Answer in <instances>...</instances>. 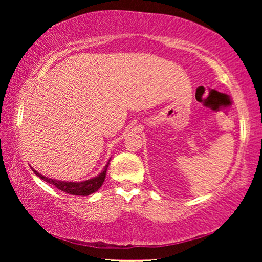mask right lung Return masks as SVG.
Returning <instances> with one entry per match:
<instances>
[{"mask_svg": "<svg viewBox=\"0 0 262 262\" xmlns=\"http://www.w3.org/2000/svg\"><path fill=\"white\" fill-rule=\"evenodd\" d=\"M110 161L106 164L105 167L103 168V171L94 177V178L84 180V181H64V180H56V179H52L48 178V177H45L39 173L38 171H35L34 168H32V171L34 172L35 176H38L39 178L42 179L46 183L51 184L53 186H55L57 189L62 190V192L67 193V194H72V195H82V196H86V195H90L92 193H95L98 190L101 185H103L105 177H106V171H107Z\"/></svg>", "mask_w": 262, "mask_h": 262, "instance_id": "obj_1", "label": "right lung"}]
</instances>
